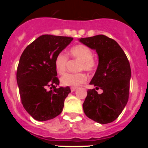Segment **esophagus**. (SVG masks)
Listing matches in <instances>:
<instances>
[{
	"label": "esophagus",
	"mask_w": 148,
	"mask_h": 148,
	"mask_svg": "<svg viewBox=\"0 0 148 148\" xmlns=\"http://www.w3.org/2000/svg\"><path fill=\"white\" fill-rule=\"evenodd\" d=\"M71 92H74L75 90H76V87H71Z\"/></svg>",
	"instance_id": "34e87169"
}]
</instances>
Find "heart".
Instances as JSON below:
<instances>
[{"label": "heart", "mask_w": 148, "mask_h": 148, "mask_svg": "<svg viewBox=\"0 0 148 148\" xmlns=\"http://www.w3.org/2000/svg\"><path fill=\"white\" fill-rule=\"evenodd\" d=\"M69 54L72 58L80 61L79 70L92 72L96 67V63L94 61L92 51L85 45L78 44L74 46L69 51ZM68 58L64 53H59L55 59V68L59 75H62L66 71ZM87 75L83 73H66L61 78V83L64 87H76L87 82Z\"/></svg>", "instance_id": "b5f03b06"}]
</instances>
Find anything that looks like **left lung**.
Here are the masks:
<instances>
[{
	"label": "left lung",
	"mask_w": 148,
	"mask_h": 148,
	"mask_svg": "<svg viewBox=\"0 0 148 148\" xmlns=\"http://www.w3.org/2000/svg\"><path fill=\"white\" fill-rule=\"evenodd\" d=\"M78 40L94 49L99 57V64L90 82L95 89L87 90L83 110L90 119L100 124L115 121L127 103L131 70L125 52L113 39L105 35L79 38Z\"/></svg>",
	"instance_id": "1"
}]
</instances>
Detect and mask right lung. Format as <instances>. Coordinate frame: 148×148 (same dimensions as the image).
Wrapping results in <instances>:
<instances>
[{
    "label": "right lung",
    "mask_w": 148,
    "mask_h": 148,
    "mask_svg": "<svg viewBox=\"0 0 148 148\" xmlns=\"http://www.w3.org/2000/svg\"><path fill=\"white\" fill-rule=\"evenodd\" d=\"M73 40L70 37L40 35L21 56L17 83L23 108L34 119L47 121L62 112L71 90L69 87L57 88L59 81L55 59Z\"/></svg>",
    "instance_id": "1"
}]
</instances>
